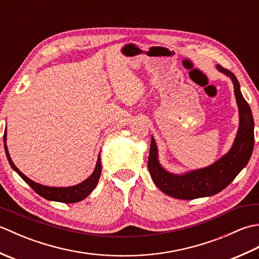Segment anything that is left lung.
<instances>
[{
  "label": "left lung",
  "mask_w": 259,
  "mask_h": 259,
  "mask_svg": "<svg viewBox=\"0 0 259 259\" xmlns=\"http://www.w3.org/2000/svg\"><path fill=\"white\" fill-rule=\"evenodd\" d=\"M219 72L227 75L233 81L236 102L239 113V126L233 146L227 153L205 168L190 170L183 174H174L164 169L159 162L158 147L153 137L148 158V169L153 183L164 194L191 200L200 197H209L218 194L232 183L246 164L248 163L254 149V118L249 104L240 91V84L235 74L216 65Z\"/></svg>",
  "instance_id": "left-lung-1"
}]
</instances>
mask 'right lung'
<instances>
[{
	"label": "right lung",
	"instance_id": "1",
	"mask_svg": "<svg viewBox=\"0 0 259 259\" xmlns=\"http://www.w3.org/2000/svg\"><path fill=\"white\" fill-rule=\"evenodd\" d=\"M4 149H5V153H7V158L9 160V163L11 164V167H12L14 171L18 172L20 177L23 179L25 183L36 192V194H38L41 197L46 198V199L51 200V201L73 203V202H78V201L83 200L84 198L89 196L93 191V189L96 188L98 185L99 178H100V175H101V158H100V153H99L95 170H93V172L90 175V177H88L85 180L82 181V183H80L78 185H74V186H70V187L45 186V185L35 183V181L31 180L30 178H27L24 174H22L20 170L16 168V166L12 161V159H11V157H10V153L8 150L7 129H5V131H4Z\"/></svg>",
	"mask_w": 259,
	"mask_h": 259
}]
</instances>
